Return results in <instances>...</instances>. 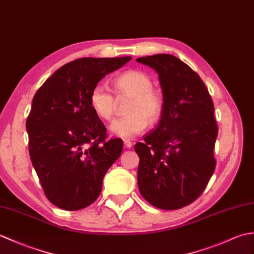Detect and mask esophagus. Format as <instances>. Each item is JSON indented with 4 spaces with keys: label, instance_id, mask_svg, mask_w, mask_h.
Wrapping results in <instances>:
<instances>
[{
    "label": "esophagus",
    "instance_id": "esophagus-1",
    "mask_svg": "<svg viewBox=\"0 0 254 254\" xmlns=\"http://www.w3.org/2000/svg\"><path fill=\"white\" fill-rule=\"evenodd\" d=\"M132 145H133V143L131 141H128V139H124V146H126L127 148H131Z\"/></svg>",
    "mask_w": 254,
    "mask_h": 254
}]
</instances>
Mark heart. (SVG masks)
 Segmentation results:
<instances>
[{
	"instance_id": "b5f03b06",
	"label": "heart",
	"mask_w": 254,
	"mask_h": 254,
	"mask_svg": "<svg viewBox=\"0 0 254 254\" xmlns=\"http://www.w3.org/2000/svg\"><path fill=\"white\" fill-rule=\"evenodd\" d=\"M116 93L130 97L126 112L110 124L112 134L123 138H131L141 134L148 122L159 121L164 112V98L159 91L153 89V79L138 69L121 73L113 80ZM89 104L94 112L104 120H110L116 109V100L111 91L102 84L95 85L90 90Z\"/></svg>"
}]
</instances>
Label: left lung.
<instances>
[{
    "mask_svg": "<svg viewBox=\"0 0 254 254\" xmlns=\"http://www.w3.org/2000/svg\"><path fill=\"white\" fill-rule=\"evenodd\" d=\"M136 61L157 72L164 98L156 130L134 147L139 192L153 206L179 209L201 195L216 166L213 100L201 77L180 59L164 53Z\"/></svg>",
    "mask_w": 254,
    "mask_h": 254,
    "instance_id": "obj_1",
    "label": "left lung"
}]
</instances>
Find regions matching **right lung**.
<instances>
[{
	"label": "right lung",
	"mask_w": 254,
	"mask_h": 254,
	"mask_svg": "<svg viewBox=\"0 0 254 254\" xmlns=\"http://www.w3.org/2000/svg\"><path fill=\"white\" fill-rule=\"evenodd\" d=\"M131 59H77L57 69L34 96L26 121L29 155L46 196L56 206H89L99 196L106 172L120 157L122 139H107L89 94Z\"/></svg>",
	"instance_id": "1"
}]
</instances>
